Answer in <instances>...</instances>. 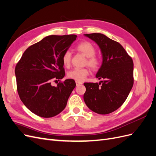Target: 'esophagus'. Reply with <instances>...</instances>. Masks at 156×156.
Wrapping results in <instances>:
<instances>
[{
    "instance_id": "1",
    "label": "esophagus",
    "mask_w": 156,
    "mask_h": 156,
    "mask_svg": "<svg viewBox=\"0 0 156 156\" xmlns=\"http://www.w3.org/2000/svg\"><path fill=\"white\" fill-rule=\"evenodd\" d=\"M75 83H76V86H77H77H79V85H81V84H83L81 82L77 81H75Z\"/></svg>"
}]
</instances>
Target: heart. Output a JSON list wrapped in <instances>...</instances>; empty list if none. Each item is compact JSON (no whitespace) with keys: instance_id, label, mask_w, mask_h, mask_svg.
I'll use <instances>...</instances> for the list:
<instances>
[{"instance_id":"b5f03b06","label":"heart","mask_w":156,"mask_h":156,"mask_svg":"<svg viewBox=\"0 0 156 156\" xmlns=\"http://www.w3.org/2000/svg\"><path fill=\"white\" fill-rule=\"evenodd\" d=\"M77 49L87 57L86 64L94 70L100 68L101 61L95 56L96 50L94 45L89 41H83L77 46ZM72 53L69 51H65L62 56V61L66 67H68L71 63ZM89 75L88 68H74L68 73V77L77 81H83Z\"/></svg>"}]
</instances>
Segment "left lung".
<instances>
[{
  "mask_svg": "<svg viewBox=\"0 0 156 156\" xmlns=\"http://www.w3.org/2000/svg\"><path fill=\"white\" fill-rule=\"evenodd\" d=\"M100 47L103 57L96 74L100 83H84V101L98 114L114 112L123 104L133 85V62L119 42L100 33L86 34Z\"/></svg>",
  "mask_w": 156,
  "mask_h": 156,
  "instance_id": "1",
  "label": "left lung"
}]
</instances>
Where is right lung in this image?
I'll return each mask as SVG.
<instances>
[{"label":"right lung","instance_id":"right-lung-1","mask_svg":"<svg viewBox=\"0 0 156 156\" xmlns=\"http://www.w3.org/2000/svg\"><path fill=\"white\" fill-rule=\"evenodd\" d=\"M75 34L48 36L28 48L17 63L15 74L17 90L22 102L35 115L51 118L58 115L66 106L76 86L73 79L51 81L65 75L62 56L76 40Z\"/></svg>","mask_w":156,"mask_h":156}]
</instances>
